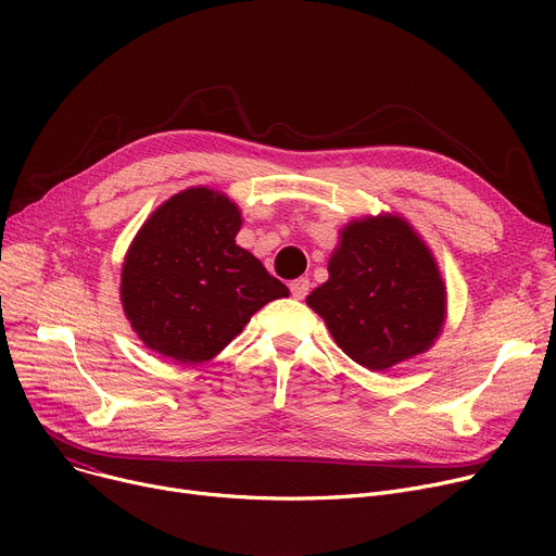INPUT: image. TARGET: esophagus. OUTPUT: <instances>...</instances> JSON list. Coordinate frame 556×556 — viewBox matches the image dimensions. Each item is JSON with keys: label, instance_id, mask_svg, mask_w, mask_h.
<instances>
[{"label": "esophagus", "instance_id": "esophagus-1", "mask_svg": "<svg viewBox=\"0 0 556 556\" xmlns=\"http://www.w3.org/2000/svg\"><path fill=\"white\" fill-rule=\"evenodd\" d=\"M308 288H311V281L306 277H300L295 281H290V295L295 300H304L308 295Z\"/></svg>", "mask_w": 556, "mask_h": 556}]
</instances>
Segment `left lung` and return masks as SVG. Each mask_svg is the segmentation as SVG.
<instances>
[{"label":"left lung","mask_w":556,"mask_h":556,"mask_svg":"<svg viewBox=\"0 0 556 556\" xmlns=\"http://www.w3.org/2000/svg\"><path fill=\"white\" fill-rule=\"evenodd\" d=\"M306 304L325 319L342 352L383 371L440 336L446 286L419 233L399 216L352 220L329 258V281Z\"/></svg>","instance_id":"1"}]
</instances>
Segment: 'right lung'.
I'll list each match as a JSON object with an SVG mask.
<instances>
[{
    "instance_id": "1",
    "label": "right lung",
    "mask_w": 556,
    "mask_h": 556,
    "mask_svg": "<svg viewBox=\"0 0 556 556\" xmlns=\"http://www.w3.org/2000/svg\"><path fill=\"white\" fill-rule=\"evenodd\" d=\"M241 212L207 187L168 198L143 223L122 270V304L153 352L198 365L288 288L237 245Z\"/></svg>"
}]
</instances>
